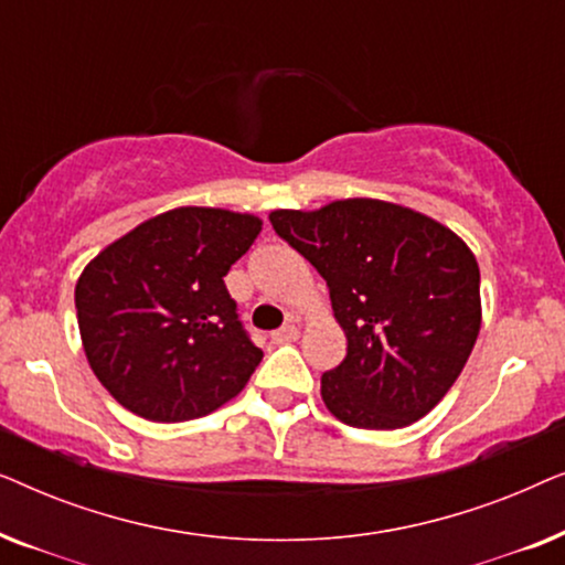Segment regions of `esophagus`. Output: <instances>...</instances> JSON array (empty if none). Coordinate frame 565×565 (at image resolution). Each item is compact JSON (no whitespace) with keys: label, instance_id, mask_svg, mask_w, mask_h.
<instances>
[{"label":"esophagus","instance_id":"obj_1","mask_svg":"<svg viewBox=\"0 0 565 565\" xmlns=\"http://www.w3.org/2000/svg\"><path fill=\"white\" fill-rule=\"evenodd\" d=\"M298 337H300V329L296 327V323H285L282 329L273 331V342H277V344H285V342H296Z\"/></svg>","mask_w":565,"mask_h":565}]
</instances>
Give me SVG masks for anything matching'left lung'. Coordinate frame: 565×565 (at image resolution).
I'll return each mask as SVG.
<instances>
[{
  "label": "left lung",
  "instance_id": "8db88e82",
  "mask_svg": "<svg viewBox=\"0 0 565 565\" xmlns=\"http://www.w3.org/2000/svg\"><path fill=\"white\" fill-rule=\"evenodd\" d=\"M273 228L327 280L347 337L321 398L358 429L427 416L466 367L481 329V273L452 228L414 207L344 198L269 213Z\"/></svg>",
  "mask_w": 565,
  "mask_h": 565
}]
</instances>
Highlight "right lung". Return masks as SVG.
Here are the masks:
<instances>
[{"instance_id":"add662e5","label":"right lung","mask_w":565,"mask_h":565,"mask_svg":"<svg viewBox=\"0 0 565 565\" xmlns=\"http://www.w3.org/2000/svg\"><path fill=\"white\" fill-rule=\"evenodd\" d=\"M259 231L254 213L182 205L89 259L74 290L82 347L120 406L149 422H188L244 391L262 350L223 277Z\"/></svg>"}]
</instances>
